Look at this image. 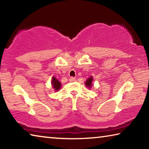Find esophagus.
Masks as SVG:
<instances>
[{"label":"esophagus","instance_id":"34e87169","mask_svg":"<svg viewBox=\"0 0 149 149\" xmlns=\"http://www.w3.org/2000/svg\"><path fill=\"white\" fill-rule=\"evenodd\" d=\"M76 81V79H75V78L74 77H71L70 78V82H74V81Z\"/></svg>","mask_w":149,"mask_h":149}]
</instances>
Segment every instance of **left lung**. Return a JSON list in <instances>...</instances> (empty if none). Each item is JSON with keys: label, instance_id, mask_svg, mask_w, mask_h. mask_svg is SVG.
<instances>
[{"label": "left lung", "instance_id": "obj_1", "mask_svg": "<svg viewBox=\"0 0 149 149\" xmlns=\"http://www.w3.org/2000/svg\"><path fill=\"white\" fill-rule=\"evenodd\" d=\"M92 81H93V77H91L86 81V82H85V85H86L87 87H91L92 85Z\"/></svg>", "mask_w": 149, "mask_h": 149}]
</instances>
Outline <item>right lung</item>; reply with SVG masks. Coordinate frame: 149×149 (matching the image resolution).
Here are the masks:
<instances>
[{"label": "right lung", "mask_w": 149, "mask_h": 149, "mask_svg": "<svg viewBox=\"0 0 149 149\" xmlns=\"http://www.w3.org/2000/svg\"><path fill=\"white\" fill-rule=\"evenodd\" d=\"M52 87H53L54 89L56 91L59 90L60 87H61V84H60V83L59 82V81L56 79L54 77H52Z\"/></svg>", "instance_id": "right-lung-1"}]
</instances>
